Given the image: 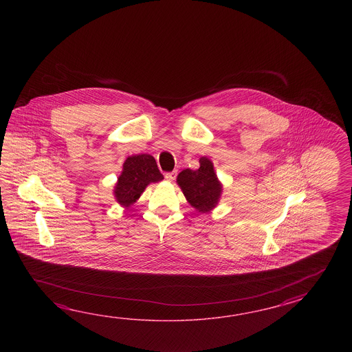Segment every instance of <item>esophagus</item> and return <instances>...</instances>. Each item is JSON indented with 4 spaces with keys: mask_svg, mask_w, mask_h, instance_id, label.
<instances>
[{
    "mask_svg": "<svg viewBox=\"0 0 352 352\" xmlns=\"http://www.w3.org/2000/svg\"><path fill=\"white\" fill-rule=\"evenodd\" d=\"M176 176H177V171L165 173V179L167 181H173V179H176Z\"/></svg>",
    "mask_w": 352,
    "mask_h": 352,
    "instance_id": "obj_1",
    "label": "esophagus"
}]
</instances>
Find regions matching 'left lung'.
<instances>
[{"label":"left lung","mask_w":352,"mask_h":352,"mask_svg":"<svg viewBox=\"0 0 352 352\" xmlns=\"http://www.w3.org/2000/svg\"><path fill=\"white\" fill-rule=\"evenodd\" d=\"M197 170L186 168L177 176V184L181 187L188 204L199 212H209L220 200L223 186L214 171V165L208 157L200 158Z\"/></svg>","instance_id":"8db88e82"}]
</instances>
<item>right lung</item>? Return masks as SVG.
Instances as JSON below:
<instances>
[{"instance_id": "add662e5", "label": "right lung", "mask_w": 352, "mask_h": 352, "mask_svg": "<svg viewBox=\"0 0 352 352\" xmlns=\"http://www.w3.org/2000/svg\"><path fill=\"white\" fill-rule=\"evenodd\" d=\"M164 179L158 170L156 160L151 155L142 153L129 156L123 164V171L114 187V196L118 204L129 208L135 204L151 182Z\"/></svg>"}]
</instances>
